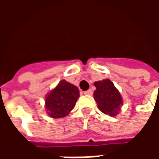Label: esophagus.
I'll list each match as a JSON object with an SVG mask.
<instances>
[{
  "instance_id": "34e87169",
  "label": "esophagus",
  "mask_w": 159,
  "mask_h": 159,
  "mask_svg": "<svg viewBox=\"0 0 159 159\" xmlns=\"http://www.w3.org/2000/svg\"><path fill=\"white\" fill-rule=\"evenodd\" d=\"M84 94H87V95H92V94H93V91L91 89L87 90V91L84 92Z\"/></svg>"
}]
</instances>
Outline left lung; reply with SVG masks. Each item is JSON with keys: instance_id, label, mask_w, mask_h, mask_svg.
<instances>
[{"instance_id": "1", "label": "left lung", "mask_w": 159, "mask_h": 159, "mask_svg": "<svg viewBox=\"0 0 159 159\" xmlns=\"http://www.w3.org/2000/svg\"><path fill=\"white\" fill-rule=\"evenodd\" d=\"M94 86L96 90L93 93V98L98 104L99 110L109 116H116L123 105V100L112 82L105 79L95 82Z\"/></svg>"}]
</instances>
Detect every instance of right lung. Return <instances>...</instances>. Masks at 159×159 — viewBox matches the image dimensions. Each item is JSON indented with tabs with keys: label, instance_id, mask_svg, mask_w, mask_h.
I'll use <instances>...</instances> for the list:
<instances>
[{
	"label": "right lung",
	"instance_id": "1",
	"mask_svg": "<svg viewBox=\"0 0 159 159\" xmlns=\"http://www.w3.org/2000/svg\"><path fill=\"white\" fill-rule=\"evenodd\" d=\"M79 96L77 87L62 80L46 97L48 114L53 118L66 117L75 107Z\"/></svg>",
	"mask_w": 159,
	"mask_h": 159
}]
</instances>
